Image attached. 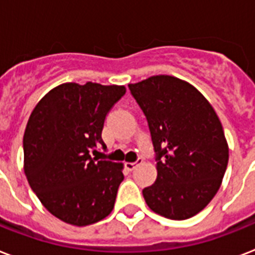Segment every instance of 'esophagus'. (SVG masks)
<instances>
[{"instance_id":"34e87169","label":"esophagus","mask_w":255,"mask_h":255,"mask_svg":"<svg viewBox=\"0 0 255 255\" xmlns=\"http://www.w3.org/2000/svg\"><path fill=\"white\" fill-rule=\"evenodd\" d=\"M141 163H143V160L141 159H139L137 161H135V163H129V161H128V163H126V169L133 170L136 167H137V165H139V164H141Z\"/></svg>"}]
</instances>
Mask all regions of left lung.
<instances>
[{
    "instance_id": "1",
    "label": "left lung",
    "mask_w": 255,
    "mask_h": 255,
    "mask_svg": "<svg viewBox=\"0 0 255 255\" xmlns=\"http://www.w3.org/2000/svg\"><path fill=\"white\" fill-rule=\"evenodd\" d=\"M128 87L147 118L157 160V178L143 189L144 200L163 217H193L216 196L229 161L217 114L176 77L155 75Z\"/></svg>"
}]
</instances>
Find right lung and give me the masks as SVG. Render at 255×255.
Listing matches in <instances>:
<instances>
[{"label":"right lung","instance_id":"1","mask_svg":"<svg viewBox=\"0 0 255 255\" xmlns=\"http://www.w3.org/2000/svg\"><path fill=\"white\" fill-rule=\"evenodd\" d=\"M126 94L124 86L63 83L34 107L23 135V170L42 205L66 224L87 226L115 205L123 163L91 157L104 119Z\"/></svg>","mask_w":255,"mask_h":255}]
</instances>
